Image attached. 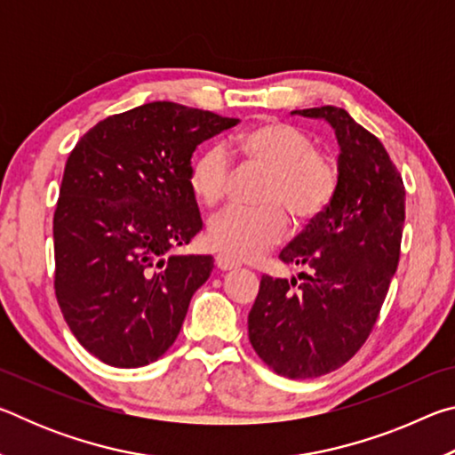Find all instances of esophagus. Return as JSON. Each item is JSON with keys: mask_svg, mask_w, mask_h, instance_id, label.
I'll list each match as a JSON object with an SVG mask.
<instances>
[{"mask_svg": "<svg viewBox=\"0 0 455 455\" xmlns=\"http://www.w3.org/2000/svg\"><path fill=\"white\" fill-rule=\"evenodd\" d=\"M214 265H217V268H220V271H230V268L238 267L236 260L227 257V255H217V259H214Z\"/></svg>", "mask_w": 455, "mask_h": 455, "instance_id": "obj_1", "label": "esophagus"}]
</instances>
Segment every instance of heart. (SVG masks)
Wrapping results in <instances>:
<instances>
[{"label": "heart", "mask_w": 455, "mask_h": 455, "mask_svg": "<svg viewBox=\"0 0 455 455\" xmlns=\"http://www.w3.org/2000/svg\"><path fill=\"white\" fill-rule=\"evenodd\" d=\"M233 148L246 166L268 171L265 206H228L206 227V241L214 251L233 259H257L289 235V214L299 222L317 219L335 198L339 166L327 152L317 150L313 138L283 122H260L243 130ZM230 158L219 144L206 146L192 158L188 187L200 203L219 204L227 195Z\"/></svg>", "instance_id": "heart-1"}]
</instances>
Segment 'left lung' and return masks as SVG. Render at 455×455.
Instances as JSON below:
<instances>
[{"label":"left lung","instance_id":"8db88e82","mask_svg":"<svg viewBox=\"0 0 455 455\" xmlns=\"http://www.w3.org/2000/svg\"><path fill=\"white\" fill-rule=\"evenodd\" d=\"M291 114L323 118L335 130L339 188L279 255L307 268L301 283L260 279L249 339L275 373L307 379L347 363L371 333L399 263L405 188L379 138L343 108Z\"/></svg>","mask_w":455,"mask_h":455}]
</instances>
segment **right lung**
<instances>
[{"instance_id": "right-lung-1", "label": "right lung", "mask_w": 455, "mask_h": 455, "mask_svg": "<svg viewBox=\"0 0 455 455\" xmlns=\"http://www.w3.org/2000/svg\"><path fill=\"white\" fill-rule=\"evenodd\" d=\"M238 124L174 102L114 114L68 156L53 212L58 305L84 349L112 367L171 349L211 255H168L203 228L188 187L198 144Z\"/></svg>"}]
</instances>
